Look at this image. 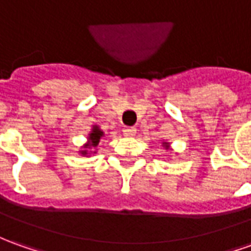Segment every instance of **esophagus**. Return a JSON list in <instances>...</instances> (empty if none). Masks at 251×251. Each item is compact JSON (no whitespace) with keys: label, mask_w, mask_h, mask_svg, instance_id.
I'll list each match as a JSON object with an SVG mask.
<instances>
[{"label":"esophagus","mask_w":251,"mask_h":251,"mask_svg":"<svg viewBox=\"0 0 251 251\" xmlns=\"http://www.w3.org/2000/svg\"><path fill=\"white\" fill-rule=\"evenodd\" d=\"M122 132H124V134L127 136V137H132V136L136 134V127H133V126H126V127H124Z\"/></svg>","instance_id":"34e87169"}]
</instances>
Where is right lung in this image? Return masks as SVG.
Wrapping results in <instances>:
<instances>
[{
    "mask_svg": "<svg viewBox=\"0 0 251 251\" xmlns=\"http://www.w3.org/2000/svg\"><path fill=\"white\" fill-rule=\"evenodd\" d=\"M103 136V132L97 127V126H93V129H92V133L89 134V141H88V144L85 146V148L88 147H97V144H99V141H100V137ZM83 155L88 154V151H81Z\"/></svg>",
    "mask_w": 251,
    "mask_h": 251,
    "instance_id": "add662e5",
    "label": "right lung"
}]
</instances>
